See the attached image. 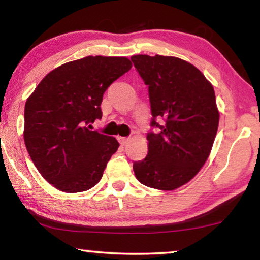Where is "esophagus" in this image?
I'll list each match as a JSON object with an SVG mask.
<instances>
[{
  "label": "esophagus",
  "instance_id": "1",
  "mask_svg": "<svg viewBox=\"0 0 260 260\" xmlns=\"http://www.w3.org/2000/svg\"><path fill=\"white\" fill-rule=\"evenodd\" d=\"M118 140H119L120 144H122V146H126L127 142H128V141H129V138H124V136H119V138H118Z\"/></svg>",
  "mask_w": 260,
  "mask_h": 260
}]
</instances>
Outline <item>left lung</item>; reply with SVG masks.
<instances>
[{"mask_svg": "<svg viewBox=\"0 0 260 260\" xmlns=\"http://www.w3.org/2000/svg\"><path fill=\"white\" fill-rule=\"evenodd\" d=\"M131 59L148 86L150 126L158 128L147 134V157L133 162L135 177L147 187L174 190L199 173L212 149L219 125L214 89L199 69L177 57Z\"/></svg>", "mask_w": 260, "mask_h": 260, "instance_id": "8db88e82", "label": "left lung"}]
</instances>
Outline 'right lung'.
<instances>
[{"mask_svg": "<svg viewBox=\"0 0 260 260\" xmlns=\"http://www.w3.org/2000/svg\"><path fill=\"white\" fill-rule=\"evenodd\" d=\"M126 57L88 56L52 70L25 104L24 140L35 167L65 192L93 188L119 143L91 131L104 91L128 72Z\"/></svg>", "mask_w": 260, "mask_h": 260, "instance_id": "add662e5", "label": "right lung"}]
</instances>
